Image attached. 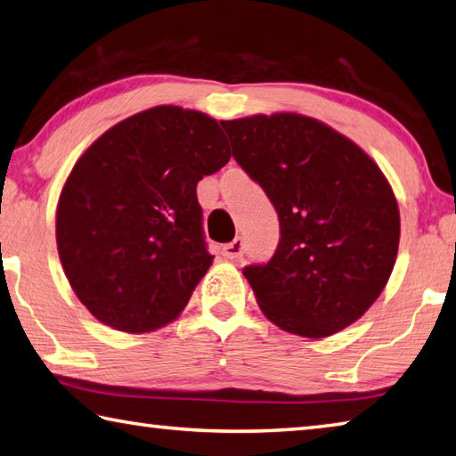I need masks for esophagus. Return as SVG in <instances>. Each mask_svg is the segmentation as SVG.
Masks as SVG:
<instances>
[{"instance_id": "34e87169", "label": "esophagus", "mask_w": 456, "mask_h": 456, "mask_svg": "<svg viewBox=\"0 0 456 456\" xmlns=\"http://www.w3.org/2000/svg\"><path fill=\"white\" fill-rule=\"evenodd\" d=\"M221 253H223V256H225V259H231V261L241 259L243 253H245V243H243V239H241V237H237V239H233V241H231V243L223 245Z\"/></svg>"}]
</instances>
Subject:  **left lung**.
<instances>
[{"instance_id": "8db88e82", "label": "left lung", "mask_w": 456, "mask_h": 456, "mask_svg": "<svg viewBox=\"0 0 456 456\" xmlns=\"http://www.w3.org/2000/svg\"><path fill=\"white\" fill-rule=\"evenodd\" d=\"M221 126L279 215L275 255L243 269L265 317L307 338L353 325L383 293L399 251V205L383 171L351 139L299 113Z\"/></svg>"}]
</instances>
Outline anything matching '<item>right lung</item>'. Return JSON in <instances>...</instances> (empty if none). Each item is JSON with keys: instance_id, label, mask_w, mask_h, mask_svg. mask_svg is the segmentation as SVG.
Segmentation results:
<instances>
[{"instance_id": "add662e5", "label": "right lung", "mask_w": 456, "mask_h": 456, "mask_svg": "<svg viewBox=\"0 0 456 456\" xmlns=\"http://www.w3.org/2000/svg\"><path fill=\"white\" fill-rule=\"evenodd\" d=\"M231 159L209 115L159 105L89 145L61 189L57 251L77 299L123 333L179 317L211 267L197 183Z\"/></svg>"}]
</instances>
